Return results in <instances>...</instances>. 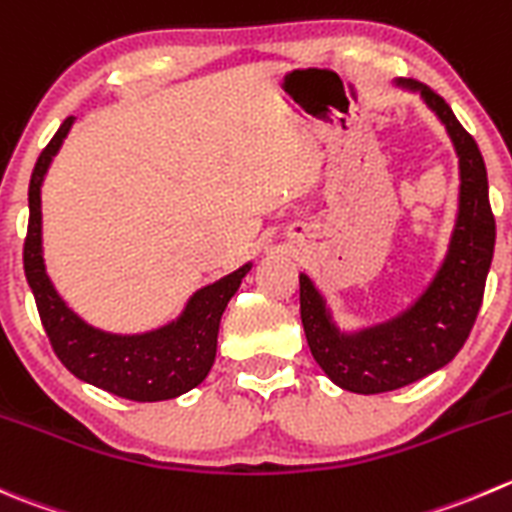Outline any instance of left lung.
<instances>
[{"mask_svg":"<svg viewBox=\"0 0 512 512\" xmlns=\"http://www.w3.org/2000/svg\"><path fill=\"white\" fill-rule=\"evenodd\" d=\"M420 89L450 132L460 157V212L450 252L423 297L380 327L340 335L320 292L300 275V317L317 365L350 393L377 395L398 390L448 365L468 340L483 305L485 280L495 250V215L490 210L488 172L478 142L435 89Z\"/></svg>","mask_w":512,"mask_h":512,"instance_id":"8db88e82","label":"left lung"}]
</instances>
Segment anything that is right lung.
I'll return each instance as SVG.
<instances>
[{
	"instance_id": "add662e5",
	"label": "right lung",
	"mask_w": 512,
	"mask_h": 512,
	"mask_svg": "<svg viewBox=\"0 0 512 512\" xmlns=\"http://www.w3.org/2000/svg\"><path fill=\"white\" fill-rule=\"evenodd\" d=\"M67 117L49 140L29 180V225L24 237V275L34 292L39 320L54 355L79 380L135 403L170 400L197 388L210 372L217 352L220 317L250 265L222 277L192 295L177 322L147 335H109L79 320L49 282L42 260V180L52 157L67 137Z\"/></svg>"
}]
</instances>
